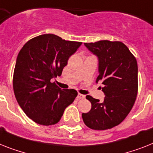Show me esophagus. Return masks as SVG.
<instances>
[{"label":"esophagus","mask_w":153,"mask_h":153,"mask_svg":"<svg viewBox=\"0 0 153 153\" xmlns=\"http://www.w3.org/2000/svg\"><path fill=\"white\" fill-rule=\"evenodd\" d=\"M84 98H85L84 95L80 94V93H79L78 96H77V99H78V100H82V99H84Z\"/></svg>","instance_id":"esophagus-1"}]
</instances>
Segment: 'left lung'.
Segmentation results:
<instances>
[{"instance_id":"left-lung-1","label":"left lung","mask_w":153,"mask_h":153,"mask_svg":"<svg viewBox=\"0 0 153 153\" xmlns=\"http://www.w3.org/2000/svg\"><path fill=\"white\" fill-rule=\"evenodd\" d=\"M88 51L98 57L99 75L96 82L104 86L103 102L86 96L92 108L82 114L87 127L106 130L122 122L132 109L138 93V65L126 45L119 41L85 43Z\"/></svg>"}]
</instances>
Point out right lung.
<instances>
[{"instance_id":"right-lung-1","label":"right lung","mask_w":153,"mask_h":153,"mask_svg":"<svg viewBox=\"0 0 153 153\" xmlns=\"http://www.w3.org/2000/svg\"><path fill=\"white\" fill-rule=\"evenodd\" d=\"M81 45V42L43 34L28 41L19 51L14 71V92L23 111L37 124H57L78 95L74 89L62 90L51 79L61 76L68 58Z\"/></svg>"}]
</instances>
